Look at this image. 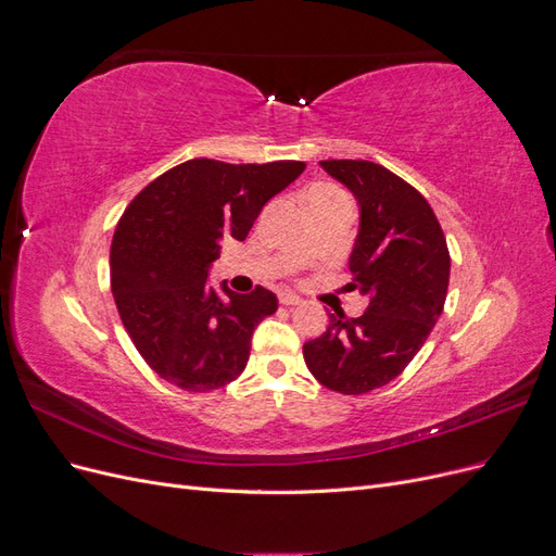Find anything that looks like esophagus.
Returning a JSON list of instances; mask_svg holds the SVG:
<instances>
[{
	"label": "esophagus",
	"instance_id": "1",
	"mask_svg": "<svg viewBox=\"0 0 556 556\" xmlns=\"http://www.w3.org/2000/svg\"><path fill=\"white\" fill-rule=\"evenodd\" d=\"M280 304H282V306H299L301 299H299L296 294H292V292H282V294H280Z\"/></svg>",
	"mask_w": 556,
	"mask_h": 556
}]
</instances>
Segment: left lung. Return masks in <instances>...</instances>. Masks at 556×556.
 Masks as SVG:
<instances>
[{"label":"left lung","mask_w":556,"mask_h":556,"mask_svg":"<svg viewBox=\"0 0 556 556\" xmlns=\"http://www.w3.org/2000/svg\"><path fill=\"white\" fill-rule=\"evenodd\" d=\"M319 166L352 192L359 229L348 268L366 313L329 315L327 331L304 343L308 371L341 394H366L394 380L425 345L443 313L450 252L427 199L366 160Z\"/></svg>","instance_id":"1"}]
</instances>
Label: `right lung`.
Returning a JSON list of instances; mask_svg holds the SVG:
<instances>
[{
    "mask_svg": "<svg viewBox=\"0 0 556 556\" xmlns=\"http://www.w3.org/2000/svg\"><path fill=\"white\" fill-rule=\"evenodd\" d=\"M304 162L225 164L190 160L134 197L111 243V292L117 313L153 371L188 392L237 380L252 331L276 313L274 292H231L208 282L223 241H243L268 199Z\"/></svg>",
    "mask_w": 556,
    "mask_h": 556,
    "instance_id": "right-lung-1",
    "label": "right lung"
}]
</instances>
